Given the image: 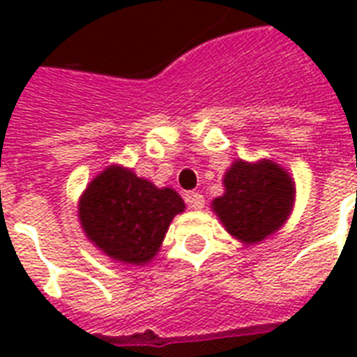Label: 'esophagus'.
<instances>
[{
    "label": "esophagus",
    "instance_id": "1",
    "mask_svg": "<svg viewBox=\"0 0 357 357\" xmlns=\"http://www.w3.org/2000/svg\"><path fill=\"white\" fill-rule=\"evenodd\" d=\"M187 202H189V206L192 207V209H196V211L204 209V204H206V200H204V196H202L200 192H189V195H187Z\"/></svg>",
    "mask_w": 357,
    "mask_h": 357
}]
</instances>
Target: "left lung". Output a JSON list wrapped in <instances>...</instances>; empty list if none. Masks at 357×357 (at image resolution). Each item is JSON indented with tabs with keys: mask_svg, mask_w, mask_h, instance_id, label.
Returning a JSON list of instances; mask_svg holds the SVG:
<instances>
[{
	"mask_svg": "<svg viewBox=\"0 0 357 357\" xmlns=\"http://www.w3.org/2000/svg\"><path fill=\"white\" fill-rule=\"evenodd\" d=\"M224 195L211 202L213 213L229 235L254 246L282 229L293 213L296 185L271 159H235L222 179Z\"/></svg>",
	"mask_w": 357,
	"mask_h": 357,
	"instance_id": "8db88e82",
	"label": "left lung"
}]
</instances>
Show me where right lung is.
<instances>
[{
	"instance_id": "right-lung-1",
	"label": "right lung",
	"mask_w": 357,
	"mask_h": 357,
	"mask_svg": "<svg viewBox=\"0 0 357 357\" xmlns=\"http://www.w3.org/2000/svg\"><path fill=\"white\" fill-rule=\"evenodd\" d=\"M183 198L155 187L131 168L109 165L86 185L77 204L83 234L102 254L122 265H146L161 250Z\"/></svg>"
}]
</instances>
